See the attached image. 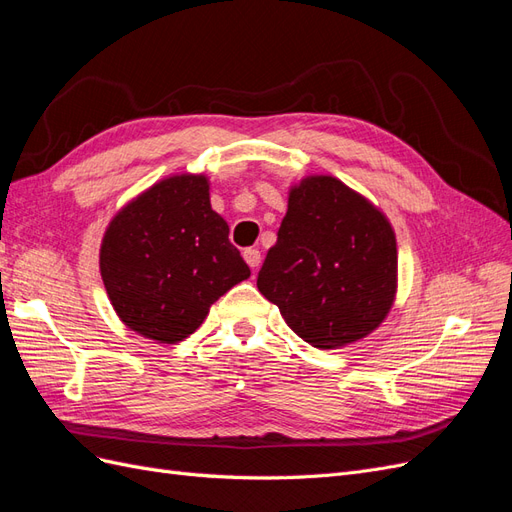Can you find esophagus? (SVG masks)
<instances>
[{
    "mask_svg": "<svg viewBox=\"0 0 512 512\" xmlns=\"http://www.w3.org/2000/svg\"><path fill=\"white\" fill-rule=\"evenodd\" d=\"M243 258L247 265H250L252 269H256L260 265V252L256 250V247H247V250L243 252Z\"/></svg>",
    "mask_w": 512,
    "mask_h": 512,
    "instance_id": "obj_1",
    "label": "esophagus"
}]
</instances>
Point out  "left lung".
Instances as JSON below:
<instances>
[{"instance_id":"8db88e82","label":"left lung","mask_w":512,"mask_h":512,"mask_svg":"<svg viewBox=\"0 0 512 512\" xmlns=\"http://www.w3.org/2000/svg\"><path fill=\"white\" fill-rule=\"evenodd\" d=\"M258 290L314 348H339L374 331L397 286L395 232L384 215L335 177L290 190Z\"/></svg>"}]
</instances>
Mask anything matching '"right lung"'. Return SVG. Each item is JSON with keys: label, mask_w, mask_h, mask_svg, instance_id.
Listing matches in <instances>:
<instances>
[{"label": "right lung", "mask_w": 512, "mask_h": 512, "mask_svg": "<svg viewBox=\"0 0 512 512\" xmlns=\"http://www.w3.org/2000/svg\"><path fill=\"white\" fill-rule=\"evenodd\" d=\"M100 271L117 316L160 344L194 333L209 307L250 277L203 175L164 179L119 211L106 228Z\"/></svg>", "instance_id": "right-lung-1"}]
</instances>
